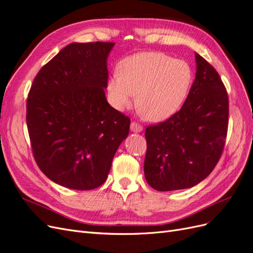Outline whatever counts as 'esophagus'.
Segmentation results:
<instances>
[{
    "label": "esophagus",
    "instance_id": "1",
    "mask_svg": "<svg viewBox=\"0 0 253 253\" xmlns=\"http://www.w3.org/2000/svg\"><path fill=\"white\" fill-rule=\"evenodd\" d=\"M142 126L140 124H138V122L136 121H132L131 124V131L135 132V133H138V132H141L142 131Z\"/></svg>",
    "mask_w": 253,
    "mask_h": 253
}]
</instances>
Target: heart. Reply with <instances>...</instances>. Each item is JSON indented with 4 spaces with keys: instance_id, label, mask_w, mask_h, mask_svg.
<instances>
[{
    "instance_id": "obj_1",
    "label": "heart",
    "mask_w": 253,
    "mask_h": 253,
    "mask_svg": "<svg viewBox=\"0 0 253 253\" xmlns=\"http://www.w3.org/2000/svg\"><path fill=\"white\" fill-rule=\"evenodd\" d=\"M192 80L193 72L187 61L144 51L121 61L119 73L110 78L108 89L116 109L128 108L137 94V108L143 116L163 121L180 109Z\"/></svg>"
}]
</instances>
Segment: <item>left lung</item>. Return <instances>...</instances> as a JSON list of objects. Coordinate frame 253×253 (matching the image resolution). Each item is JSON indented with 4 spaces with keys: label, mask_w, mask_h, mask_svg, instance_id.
<instances>
[{
    "label": "left lung",
    "mask_w": 253,
    "mask_h": 253,
    "mask_svg": "<svg viewBox=\"0 0 253 253\" xmlns=\"http://www.w3.org/2000/svg\"><path fill=\"white\" fill-rule=\"evenodd\" d=\"M196 76L181 109L145 128L144 176L157 191L191 188L208 176L224 151L229 99L218 73L195 53Z\"/></svg>",
    "instance_id": "8db88e82"
}]
</instances>
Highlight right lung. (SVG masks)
I'll return each instance as SVG.
<instances>
[{
  "mask_svg": "<svg viewBox=\"0 0 253 253\" xmlns=\"http://www.w3.org/2000/svg\"><path fill=\"white\" fill-rule=\"evenodd\" d=\"M115 43H72L34 79L26 103L33 154L58 185L93 190L108 178L131 120L106 101V59Z\"/></svg>",
  "mask_w": 253,
  "mask_h": 253,
  "instance_id": "1",
  "label": "right lung"
}]
</instances>
